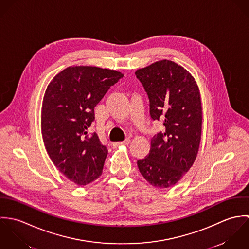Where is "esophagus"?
I'll return each mask as SVG.
<instances>
[{"instance_id":"esophagus-1","label":"esophagus","mask_w":249,"mask_h":249,"mask_svg":"<svg viewBox=\"0 0 249 249\" xmlns=\"http://www.w3.org/2000/svg\"><path fill=\"white\" fill-rule=\"evenodd\" d=\"M129 142H130V139H125V140L123 141V142H114L113 145H114V146H118V145H127Z\"/></svg>"}]
</instances>
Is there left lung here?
<instances>
[{"instance_id":"left-lung-1","label":"left lung","mask_w":249,"mask_h":249,"mask_svg":"<svg viewBox=\"0 0 249 249\" xmlns=\"http://www.w3.org/2000/svg\"><path fill=\"white\" fill-rule=\"evenodd\" d=\"M135 74L148 96L151 119L164 125L151 138L148 155L137 165L150 185L170 188L191 169L198 152L202 128L199 89L189 71L167 59Z\"/></svg>"}]
</instances>
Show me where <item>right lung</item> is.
<instances>
[{"mask_svg":"<svg viewBox=\"0 0 249 249\" xmlns=\"http://www.w3.org/2000/svg\"><path fill=\"white\" fill-rule=\"evenodd\" d=\"M124 73L93 66H72L48 85L42 104L41 130L47 152L58 171L79 186L103 173L107 146L88 128L94 108Z\"/></svg>","mask_w":249,"mask_h":249,"instance_id":"add662e5","label":"right lung"}]
</instances>
